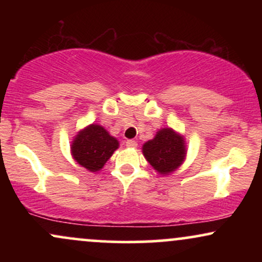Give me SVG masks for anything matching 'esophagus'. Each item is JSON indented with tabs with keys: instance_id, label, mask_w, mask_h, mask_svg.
<instances>
[{
	"instance_id": "1",
	"label": "esophagus",
	"mask_w": 262,
	"mask_h": 262,
	"mask_svg": "<svg viewBox=\"0 0 262 262\" xmlns=\"http://www.w3.org/2000/svg\"><path fill=\"white\" fill-rule=\"evenodd\" d=\"M125 145H127V148H137V145H138V144H137V141H135V140H127V141H125Z\"/></svg>"
}]
</instances>
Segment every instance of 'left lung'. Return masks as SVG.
Returning a JSON list of instances; mask_svg holds the SVG:
<instances>
[{
    "mask_svg": "<svg viewBox=\"0 0 262 262\" xmlns=\"http://www.w3.org/2000/svg\"><path fill=\"white\" fill-rule=\"evenodd\" d=\"M144 158L159 175L167 176L176 171L186 159V141L172 128H161L155 137L143 144Z\"/></svg>",
    "mask_w": 262,
    "mask_h": 262,
    "instance_id": "obj_1",
    "label": "left lung"
}]
</instances>
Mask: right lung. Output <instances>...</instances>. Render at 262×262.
<instances>
[{"label":"right lung","mask_w":262,"mask_h":262,"mask_svg":"<svg viewBox=\"0 0 262 262\" xmlns=\"http://www.w3.org/2000/svg\"><path fill=\"white\" fill-rule=\"evenodd\" d=\"M119 148V141L100 124L87 125L77 132L70 145L74 160L91 172L103 169L113 152Z\"/></svg>","instance_id":"obj_1"}]
</instances>
